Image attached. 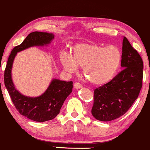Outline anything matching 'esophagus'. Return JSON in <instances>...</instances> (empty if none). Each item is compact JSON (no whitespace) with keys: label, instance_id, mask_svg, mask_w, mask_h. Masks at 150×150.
Instances as JSON below:
<instances>
[{"label":"esophagus","instance_id":"34e87169","mask_svg":"<svg viewBox=\"0 0 150 150\" xmlns=\"http://www.w3.org/2000/svg\"><path fill=\"white\" fill-rule=\"evenodd\" d=\"M74 88H82V85L80 83H79V82H76V83H74Z\"/></svg>","mask_w":150,"mask_h":150}]
</instances>
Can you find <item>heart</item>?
<instances>
[{
  "label": "heart",
  "mask_w": 150,
  "mask_h": 150,
  "mask_svg": "<svg viewBox=\"0 0 150 150\" xmlns=\"http://www.w3.org/2000/svg\"><path fill=\"white\" fill-rule=\"evenodd\" d=\"M122 54L115 46L105 47L96 44L81 43L75 45L72 57L62 53L60 61L69 73H75L78 66L83 68L85 76L94 85H103L112 79L118 69Z\"/></svg>",
  "instance_id": "1"
}]
</instances>
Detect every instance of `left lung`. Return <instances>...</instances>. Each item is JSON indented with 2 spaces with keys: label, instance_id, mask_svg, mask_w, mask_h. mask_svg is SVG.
<instances>
[{
  "label": "left lung",
  "instance_id": "obj_1",
  "mask_svg": "<svg viewBox=\"0 0 150 150\" xmlns=\"http://www.w3.org/2000/svg\"><path fill=\"white\" fill-rule=\"evenodd\" d=\"M122 70L111 81L96 88L92 115L100 121H110L123 115L138 97L142 86L143 62L137 50L124 37Z\"/></svg>",
  "mask_w": 150,
  "mask_h": 150
}]
</instances>
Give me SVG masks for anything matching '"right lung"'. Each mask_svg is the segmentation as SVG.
<instances>
[{
	"mask_svg": "<svg viewBox=\"0 0 150 150\" xmlns=\"http://www.w3.org/2000/svg\"><path fill=\"white\" fill-rule=\"evenodd\" d=\"M53 34L42 32L30 33L21 45L15 47L8 57L4 72V83L13 103L20 114L36 122L52 120L73 88V82L54 79L42 95L39 97L25 96L16 90L11 78V69L17 52L33 46H42L51 42Z\"/></svg>",
	"mask_w": 150,
	"mask_h": 150,
	"instance_id": "right-lung-1",
	"label": "right lung"
}]
</instances>
